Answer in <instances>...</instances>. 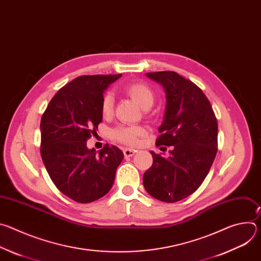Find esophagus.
<instances>
[{
	"instance_id": "34e87169",
	"label": "esophagus",
	"mask_w": 261,
	"mask_h": 261,
	"mask_svg": "<svg viewBox=\"0 0 261 261\" xmlns=\"http://www.w3.org/2000/svg\"><path fill=\"white\" fill-rule=\"evenodd\" d=\"M124 155H125V157L126 158H128V157H132L134 154H135V150H133V148H124Z\"/></svg>"
}]
</instances>
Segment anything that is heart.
Instances as JSON below:
<instances>
[{"instance_id":"obj_1","label":"heart","mask_w":261,"mask_h":261,"mask_svg":"<svg viewBox=\"0 0 261 261\" xmlns=\"http://www.w3.org/2000/svg\"><path fill=\"white\" fill-rule=\"evenodd\" d=\"M122 92L135 101L141 108L148 109L155 101L154 91L142 83H131L122 87ZM115 98L113 94L107 93L103 96L101 102V111L104 117L111 116L114 111ZM145 134V129L142 126H119L110 132L114 140L125 144L134 145L138 139Z\"/></svg>"}]
</instances>
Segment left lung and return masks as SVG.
<instances>
[{"instance_id": "left-lung-1", "label": "left lung", "mask_w": 261, "mask_h": 261, "mask_svg": "<svg viewBox=\"0 0 261 261\" xmlns=\"http://www.w3.org/2000/svg\"><path fill=\"white\" fill-rule=\"evenodd\" d=\"M146 76L162 85L166 94L156 145L173 148L168 158L151 152L153 165L142 181L156 199L176 202L194 193L207 175L218 150V123L208 99L191 81L173 71Z\"/></svg>"}]
</instances>
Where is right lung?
Segmentation results:
<instances>
[{"mask_svg": "<svg viewBox=\"0 0 261 261\" xmlns=\"http://www.w3.org/2000/svg\"><path fill=\"white\" fill-rule=\"evenodd\" d=\"M114 75H83L53 97L41 118L40 153L44 166L66 196L76 202H93L109 192L124 154L118 146L89 150L87 140L102 122L101 102Z\"/></svg>", "mask_w": 261, "mask_h": 261, "instance_id": "obj_1", "label": "right lung"}]
</instances>
